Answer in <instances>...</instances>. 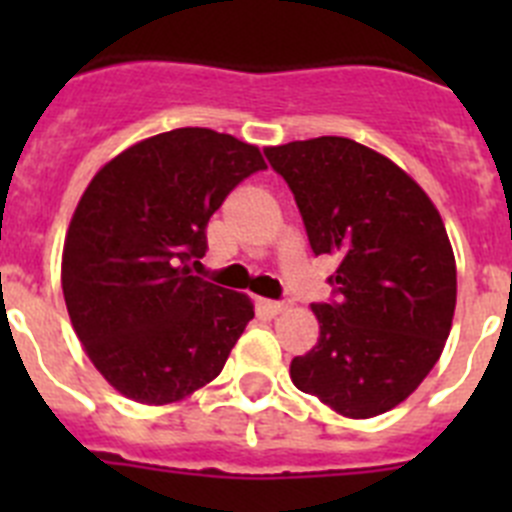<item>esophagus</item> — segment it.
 <instances>
[{
  "label": "esophagus",
  "instance_id": "34e87169",
  "mask_svg": "<svg viewBox=\"0 0 512 512\" xmlns=\"http://www.w3.org/2000/svg\"><path fill=\"white\" fill-rule=\"evenodd\" d=\"M266 307H269V312L279 315V312H287L289 307H292V300H289V297H284V300H269Z\"/></svg>",
  "mask_w": 512,
  "mask_h": 512
}]
</instances>
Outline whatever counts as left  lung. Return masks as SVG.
<instances>
[{"label": "left lung", "instance_id": "left-lung-1", "mask_svg": "<svg viewBox=\"0 0 512 512\" xmlns=\"http://www.w3.org/2000/svg\"><path fill=\"white\" fill-rule=\"evenodd\" d=\"M295 194L315 256H333L320 338L289 377L346 418H374L418 390L449 338L456 264L428 194L390 158L323 135L266 148Z\"/></svg>", "mask_w": 512, "mask_h": 512}]
</instances>
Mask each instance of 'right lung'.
Masks as SVG:
<instances>
[{
  "instance_id": "obj_1",
  "label": "right lung",
  "mask_w": 512,
  "mask_h": 512,
  "mask_svg": "<svg viewBox=\"0 0 512 512\" xmlns=\"http://www.w3.org/2000/svg\"><path fill=\"white\" fill-rule=\"evenodd\" d=\"M266 164L207 128L140 140L97 171L71 217L61 284L81 346L125 397L166 405L223 372L253 318L246 295L194 277L207 223Z\"/></svg>"
}]
</instances>
